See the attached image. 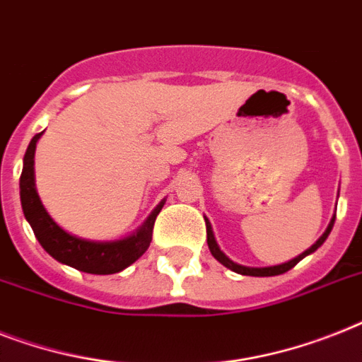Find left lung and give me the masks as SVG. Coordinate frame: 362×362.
I'll return each mask as SVG.
<instances>
[{
    "mask_svg": "<svg viewBox=\"0 0 362 362\" xmlns=\"http://www.w3.org/2000/svg\"><path fill=\"white\" fill-rule=\"evenodd\" d=\"M334 225V217L331 219V223H329V227L327 230L324 232V236L320 238L318 242L314 243L313 247L307 249L305 252H301L298 258H293V260H290V262L286 264H281V266H272V267H247V266H240V264L236 262H232L230 258H227L225 255L221 252V249L217 247V242H216V238H214V232H211V225L208 223L206 219V236H208V247H210V252L214 255V258H217L219 262L223 264L225 267H228V269H232V272H236L240 273V275H251V277H273V275H281V273H286L288 269H292L296 264L299 262V260H303L307 255H310V252H314L316 249L322 245V243L325 242V238L329 236V232H331V228H333Z\"/></svg>",
    "mask_w": 362,
    "mask_h": 362,
    "instance_id": "1",
    "label": "left lung"
}]
</instances>
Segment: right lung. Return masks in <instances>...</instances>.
I'll list each match as a JSON object with an SVG mask.
<instances>
[{"label": "right lung", "mask_w": 362, "mask_h": 362, "mask_svg": "<svg viewBox=\"0 0 362 362\" xmlns=\"http://www.w3.org/2000/svg\"><path fill=\"white\" fill-rule=\"evenodd\" d=\"M42 134H37L29 143L23 156V171L20 176V201L25 219L33 228L38 243L44 251L52 255L61 264L76 267L79 272L95 273V275H111L122 272L124 267L134 264L152 242V228L161 206L152 211L146 223L135 232L134 236L119 240V242H89L64 232L57 223L44 210L42 202L35 189V146Z\"/></svg>", "instance_id": "add662e5"}]
</instances>
